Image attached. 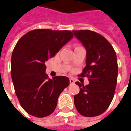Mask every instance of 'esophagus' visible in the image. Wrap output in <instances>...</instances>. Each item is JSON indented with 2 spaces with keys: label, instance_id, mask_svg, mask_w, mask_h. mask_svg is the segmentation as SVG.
I'll use <instances>...</instances> for the list:
<instances>
[{
  "label": "esophagus",
  "instance_id": "34e87169",
  "mask_svg": "<svg viewBox=\"0 0 131 131\" xmlns=\"http://www.w3.org/2000/svg\"><path fill=\"white\" fill-rule=\"evenodd\" d=\"M69 83H70V84H73L74 83V80L73 79H69Z\"/></svg>",
  "mask_w": 131,
  "mask_h": 131
}]
</instances>
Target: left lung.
<instances>
[{"mask_svg": "<svg viewBox=\"0 0 131 131\" xmlns=\"http://www.w3.org/2000/svg\"><path fill=\"white\" fill-rule=\"evenodd\" d=\"M73 33L86 49V66L80 76L89 81L86 85L76 82L80 91L74 95V104L80 114L93 117L104 112L112 101L118 76L116 54L102 35L90 30Z\"/></svg>", "mask_w": 131, "mask_h": 131, "instance_id": "8db88e82", "label": "left lung"}]
</instances>
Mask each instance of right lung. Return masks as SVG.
I'll return each mask as SVG.
<instances>
[{
    "instance_id": "1",
    "label": "right lung",
    "mask_w": 131,
    "mask_h": 131,
    "mask_svg": "<svg viewBox=\"0 0 131 131\" xmlns=\"http://www.w3.org/2000/svg\"><path fill=\"white\" fill-rule=\"evenodd\" d=\"M73 37L67 30L34 29L16 44L11 58V77L19 102L30 115L42 118L51 114L60 95L69 85L67 77L49 79L45 63Z\"/></svg>"
}]
</instances>
